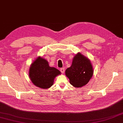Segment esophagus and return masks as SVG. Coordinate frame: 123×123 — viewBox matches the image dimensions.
Returning a JSON list of instances; mask_svg holds the SVG:
<instances>
[{
	"mask_svg": "<svg viewBox=\"0 0 123 123\" xmlns=\"http://www.w3.org/2000/svg\"><path fill=\"white\" fill-rule=\"evenodd\" d=\"M64 71H65V70H64V68H60V71H61V72L62 73H64Z\"/></svg>",
	"mask_w": 123,
	"mask_h": 123,
	"instance_id": "esophagus-1",
	"label": "esophagus"
}]
</instances>
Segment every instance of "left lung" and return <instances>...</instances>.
<instances>
[{
	"mask_svg": "<svg viewBox=\"0 0 123 123\" xmlns=\"http://www.w3.org/2000/svg\"><path fill=\"white\" fill-rule=\"evenodd\" d=\"M93 74V69L90 60L80 52L73 58L71 66L65 70V75L69 79L70 84L75 87L86 85Z\"/></svg>",
	"mask_w": 123,
	"mask_h": 123,
	"instance_id": "obj_1",
	"label": "left lung"
}]
</instances>
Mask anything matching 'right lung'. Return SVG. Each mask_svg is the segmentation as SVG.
Here are the masks:
<instances>
[{
  "label": "right lung",
  "mask_w": 123,
  "mask_h": 123,
  "mask_svg": "<svg viewBox=\"0 0 123 123\" xmlns=\"http://www.w3.org/2000/svg\"><path fill=\"white\" fill-rule=\"evenodd\" d=\"M61 72L49 65L46 60L38 56L31 64L29 71V78L33 84L43 89L50 88L53 84L54 80Z\"/></svg>",
  "instance_id": "add662e5"
}]
</instances>
